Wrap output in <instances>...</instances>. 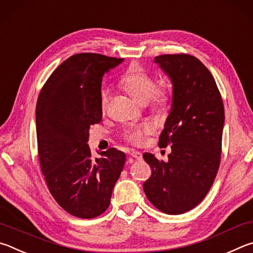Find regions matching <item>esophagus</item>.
<instances>
[{
  "label": "esophagus",
  "instance_id": "obj_1",
  "mask_svg": "<svg viewBox=\"0 0 253 253\" xmlns=\"http://www.w3.org/2000/svg\"><path fill=\"white\" fill-rule=\"evenodd\" d=\"M130 156H131L132 158L136 159V160H141V159H142V154H141L140 152H136V151L131 152V153H130Z\"/></svg>",
  "mask_w": 253,
  "mask_h": 253
}]
</instances>
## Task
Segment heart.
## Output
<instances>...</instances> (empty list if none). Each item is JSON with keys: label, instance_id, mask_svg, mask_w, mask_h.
<instances>
[{"label": "heart", "instance_id": "1", "mask_svg": "<svg viewBox=\"0 0 253 253\" xmlns=\"http://www.w3.org/2000/svg\"><path fill=\"white\" fill-rule=\"evenodd\" d=\"M119 84L132 99L140 104L148 102L150 110L153 112L161 113L169 108L172 101V88L169 83L157 82L152 75L144 72L139 65L133 64L124 72L119 80ZM100 105L105 110L108 105V92L102 91L100 95ZM150 132L148 126L132 127L126 133V139L133 145H141L144 136Z\"/></svg>", "mask_w": 253, "mask_h": 253}]
</instances>
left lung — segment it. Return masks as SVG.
<instances>
[{
  "label": "left lung",
  "mask_w": 253,
  "mask_h": 253,
  "mask_svg": "<svg viewBox=\"0 0 253 253\" xmlns=\"http://www.w3.org/2000/svg\"><path fill=\"white\" fill-rule=\"evenodd\" d=\"M173 84L172 108L159 147L171 145L165 162L143 159L152 174L143 183L149 201L167 214H182L200 203L218 173L224 108L213 77L196 56L179 53L154 57Z\"/></svg>",
  "instance_id": "obj_1"
}]
</instances>
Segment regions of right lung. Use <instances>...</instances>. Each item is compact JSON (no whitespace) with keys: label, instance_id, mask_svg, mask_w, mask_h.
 Wrapping results in <instances>:
<instances>
[{"label":"right lung","instance_id":"add662e5","mask_svg":"<svg viewBox=\"0 0 253 253\" xmlns=\"http://www.w3.org/2000/svg\"><path fill=\"white\" fill-rule=\"evenodd\" d=\"M123 59L78 53L53 71L37 102L38 152L52 197L68 213L92 219L108 209L126 163L115 148L93 159L88 129L101 122V82Z\"/></svg>","mask_w":253,"mask_h":253}]
</instances>
